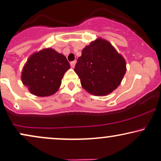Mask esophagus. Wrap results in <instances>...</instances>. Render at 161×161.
<instances>
[{
	"instance_id": "1",
	"label": "esophagus",
	"mask_w": 161,
	"mask_h": 161,
	"mask_svg": "<svg viewBox=\"0 0 161 161\" xmlns=\"http://www.w3.org/2000/svg\"><path fill=\"white\" fill-rule=\"evenodd\" d=\"M76 61H74V62H70V66H71V68H74V67H75V64H76Z\"/></svg>"
}]
</instances>
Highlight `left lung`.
I'll return each instance as SVG.
<instances>
[{
    "label": "left lung",
    "instance_id": "1",
    "mask_svg": "<svg viewBox=\"0 0 161 161\" xmlns=\"http://www.w3.org/2000/svg\"><path fill=\"white\" fill-rule=\"evenodd\" d=\"M74 71L85 91L94 96H106L121 84L126 62L108 41L98 37L83 49Z\"/></svg>",
    "mask_w": 161,
    "mask_h": 161
}]
</instances>
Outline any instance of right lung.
<instances>
[{"instance_id":"right-lung-1","label":"right lung","mask_w":161,"mask_h":161,"mask_svg":"<svg viewBox=\"0 0 161 161\" xmlns=\"http://www.w3.org/2000/svg\"><path fill=\"white\" fill-rule=\"evenodd\" d=\"M70 68L66 57L53 48L30 55L21 71V81L32 94L49 97L58 91L64 73Z\"/></svg>"}]
</instances>
